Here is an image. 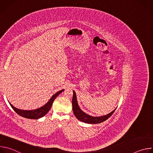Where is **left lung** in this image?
I'll return each mask as SVG.
<instances>
[{"mask_svg": "<svg viewBox=\"0 0 153 153\" xmlns=\"http://www.w3.org/2000/svg\"><path fill=\"white\" fill-rule=\"evenodd\" d=\"M72 105H73V113L75 116L76 117V118L79 119L80 121H82L83 122L87 123H91V124L100 123L105 121L113 114V113L116 110L115 109V110H114L110 113H109L105 116H99V117H94V116H91L85 113H84L79 106L78 103L77 101L76 94L74 91H73V99H72Z\"/></svg>", "mask_w": 153, "mask_h": 153, "instance_id": "1", "label": "left lung"}]
</instances>
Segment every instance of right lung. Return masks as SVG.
Wrapping results in <instances>:
<instances>
[{"mask_svg": "<svg viewBox=\"0 0 153 153\" xmlns=\"http://www.w3.org/2000/svg\"><path fill=\"white\" fill-rule=\"evenodd\" d=\"M64 90H62L58 92H57L56 94H54L50 99V100L43 106L36 109V110H20V109H17L15 108L14 106H13L10 103V105L12 107V108L14 110V111L20 115V116L25 117L27 119H37L40 117H42L46 115L47 113L50 111L51 109V107L53 105V103L54 100V99L59 95Z\"/></svg>", "mask_w": 153, "mask_h": 153, "instance_id": "obj_1", "label": "right lung"}]
</instances>
